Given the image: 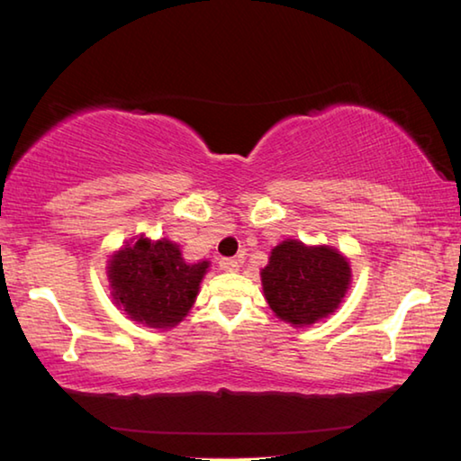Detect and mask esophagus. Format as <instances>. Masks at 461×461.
<instances>
[{"label":"esophagus","mask_w":461,"mask_h":461,"mask_svg":"<svg viewBox=\"0 0 461 461\" xmlns=\"http://www.w3.org/2000/svg\"><path fill=\"white\" fill-rule=\"evenodd\" d=\"M220 268L225 272H238L240 270V262L233 258H221L220 260Z\"/></svg>","instance_id":"esophagus-1"}]
</instances>
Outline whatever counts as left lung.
Here are the masks:
<instances>
[{"mask_svg":"<svg viewBox=\"0 0 461 461\" xmlns=\"http://www.w3.org/2000/svg\"><path fill=\"white\" fill-rule=\"evenodd\" d=\"M260 278L272 313L285 323L307 327L341 305L352 285V268L338 248L288 238L272 248Z\"/></svg>","mask_w":461,"mask_h":461,"instance_id":"1","label":"left lung"}]
</instances>
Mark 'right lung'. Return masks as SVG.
Segmentation results:
<instances>
[{
	"instance_id": "obj_1",
	"label": "right lung",
	"mask_w": 461,
	"mask_h": 461,
	"mask_svg": "<svg viewBox=\"0 0 461 461\" xmlns=\"http://www.w3.org/2000/svg\"><path fill=\"white\" fill-rule=\"evenodd\" d=\"M109 291L131 321L170 330L189 315L209 260L186 262L168 238L136 236L109 256Z\"/></svg>"
}]
</instances>
